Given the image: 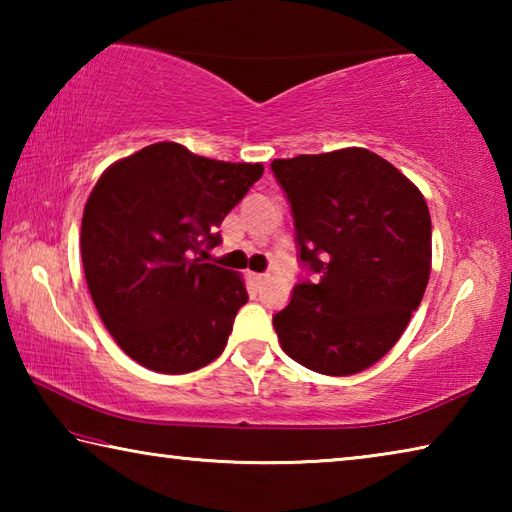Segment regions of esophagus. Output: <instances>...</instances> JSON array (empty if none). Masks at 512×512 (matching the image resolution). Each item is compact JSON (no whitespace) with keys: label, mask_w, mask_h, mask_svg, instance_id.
<instances>
[{"label":"esophagus","mask_w":512,"mask_h":512,"mask_svg":"<svg viewBox=\"0 0 512 512\" xmlns=\"http://www.w3.org/2000/svg\"><path fill=\"white\" fill-rule=\"evenodd\" d=\"M250 280H253L255 284H262L266 280L264 273H250Z\"/></svg>","instance_id":"esophagus-1"}]
</instances>
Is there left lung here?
<instances>
[{
    "label": "left lung",
    "instance_id": "1",
    "mask_svg": "<svg viewBox=\"0 0 512 512\" xmlns=\"http://www.w3.org/2000/svg\"><path fill=\"white\" fill-rule=\"evenodd\" d=\"M300 259L316 282L273 316L282 350L320 375L348 377L391 352L431 273V216L418 187L359 146L273 160Z\"/></svg>",
    "mask_w": 512,
    "mask_h": 512
}]
</instances>
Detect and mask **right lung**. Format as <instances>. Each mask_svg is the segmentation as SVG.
Returning a JSON list of instances; mask_svg holds the SVG:
<instances>
[{"instance_id": "1", "label": "right lung", "mask_w": 512, "mask_h": 512, "mask_svg": "<svg viewBox=\"0 0 512 512\" xmlns=\"http://www.w3.org/2000/svg\"><path fill=\"white\" fill-rule=\"evenodd\" d=\"M262 173V162L210 160L178 142L144 146L101 173L81 223L85 282L140 366L183 375L223 352L246 284L196 253L219 244L225 214Z\"/></svg>"}]
</instances>
